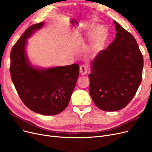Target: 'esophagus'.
<instances>
[{
    "mask_svg": "<svg viewBox=\"0 0 152 152\" xmlns=\"http://www.w3.org/2000/svg\"><path fill=\"white\" fill-rule=\"evenodd\" d=\"M79 71H80V73L81 75H86L87 73V68L86 66L81 65L80 66V69H79Z\"/></svg>",
    "mask_w": 152,
    "mask_h": 152,
    "instance_id": "34e87169",
    "label": "esophagus"
}]
</instances>
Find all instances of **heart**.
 <instances>
[{
    "label": "heart",
    "instance_id": "heart-1",
    "mask_svg": "<svg viewBox=\"0 0 152 152\" xmlns=\"http://www.w3.org/2000/svg\"><path fill=\"white\" fill-rule=\"evenodd\" d=\"M107 35V31L105 29H99L93 35L90 44V52L94 53L99 50L102 47L105 39ZM75 39L78 42L83 41L84 37L81 34L77 33L74 36Z\"/></svg>",
    "mask_w": 152,
    "mask_h": 152
}]
</instances>
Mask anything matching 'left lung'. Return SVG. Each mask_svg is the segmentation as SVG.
Masks as SVG:
<instances>
[{
    "label": "left lung",
    "mask_w": 152,
    "mask_h": 152,
    "mask_svg": "<svg viewBox=\"0 0 152 152\" xmlns=\"http://www.w3.org/2000/svg\"><path fill=\"white\" fill-rule=\"evenodd\" d=\"M114 41L91 62L89 93L103 111L124 108L135 95L142 79L143 58L136 40L114 21Z\"/></svg>",
    "instance_id": "left-lung-1"
}]
</instances>
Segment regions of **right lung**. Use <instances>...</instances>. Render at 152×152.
<instances>
[{"label":"right lung","mask_w":152,"mask_h":152,"mask_svg":"<svg viewBox=\"0 0 152 152\" xmlns=\"http://www.w3.org/2000/svg\"><path fill=\"white\" fill-rule=\"evenodd\" d=\"M44 23L29 27L12 47L10 71L24 104L37 113L50 116L61 113L67 107L79 76V67L77 63L49 68L31 65L26 54L27 39L41 29Z\"/></svg>","instance_id":"right-lung-1"}]
</instances>
